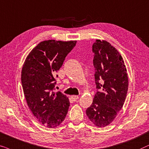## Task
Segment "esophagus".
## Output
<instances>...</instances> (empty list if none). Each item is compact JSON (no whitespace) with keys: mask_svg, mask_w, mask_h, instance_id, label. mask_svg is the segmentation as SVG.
<instances>
[{"mask_svg":"<svg viewBox=\"0 0 149 149\" xmlns=\"http://www.w3.org/2000/svg\"><path fill=\"white\" fill-rule=\"evenodd\" d=\"M71 97L73 100V101H74V102L75 101L78 100L79 99V97L78 96V95H72V96H71Z\"/></svg>","mask_w":149,"mask_h":149,"instance_id":"34e87169","label":"esophagus"}]
</instances>
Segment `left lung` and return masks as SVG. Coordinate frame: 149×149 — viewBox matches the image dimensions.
<instances>
[{
  "instance_id": "left-lung-1",
  "label": "left lung",
  "mask_w": 149,
  "mask_h": 149,
  "mask_svg": "<svg viewBox=\"0 0 149 149\" xmlns=\"http://www.w3.org/2000/svg\"><path fill=\"white\" fill-rule=\"evenodd\" d=\"M93 52L95 83L100 91L86 114L95 126L104 127L114 120L123 106L128 90V76L121 55L108 41L97 39Z\"/></svg>"
}]
</instances>
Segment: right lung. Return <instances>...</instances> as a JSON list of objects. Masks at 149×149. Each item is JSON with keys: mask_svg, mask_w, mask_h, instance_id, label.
Instances as JSON below:
<instances>
[{"mask_svg": "<svg viewBox=\"0 0 149 149\" xmlns=\"http://www.w3.org/2000/svg\"><path fill=\"white\" fill-rule=\"evenodd\" d=\"M76 44V41H41L31 51L22 69V84L28 106L48 128L62 123L68 112V97L53 90L56 73Z\"/></svg>", "mask_w": 149, "mask_h": 149, "instance_id": "right-lung-1", "label": "right lung"}]
</instances>
